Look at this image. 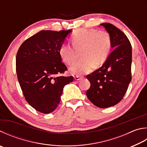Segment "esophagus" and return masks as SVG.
Segmentation results:
<instances>
[{
	"instance_id": "1",
	"label": "esophagus",
	"mask_w": 147,
	"mask_h": 147,
	"mask_svg": "<svg viewBox=\"0 0 147 147\" xmlns=\"http://www.w3.org/2000/svg\"><path fill=\"white\" fill-rule=\"evenodd\" d=\"M81 79H82V78H81V77H80L79 76H74V80H76V81H78V80H80Z\"/></svg>"
}]
</instances>
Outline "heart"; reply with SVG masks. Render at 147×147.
<instances>
[{"mask_svg":"<svg viewBox=\"0 0 147 147\" xmlns=\"http://www.w3.org/2000/svg\"><path fill=\"white\" fill-rule=\"evenodd\" d=\"M71 40L73 45L69 42L62 44L60 54L63 60L70 65L78 59L80 53L82 59L69 68L73 74L80 75L89 72L94 65H101L106 62L111 53V38L105 31L80 29L73 34Z\"/></svg>","mask_w":147,"mask_h":147,"instance_id":"1","label":"heart"}]
</instances>
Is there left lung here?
Instances as JSON below:
<instances>
[{
	"instance_id": "obj_1",
	"label": "left lung",
	"mask_w": 147,
	"mask_h": 147,
	"mask_svg": "<svg viewBox=\"0 0 147 147\" xmlns=\"http://www.w3.org/2000/svg\"><path fill=\"white\" fill-rule=\"evenodd\" d=\"M100 25L109 33L114 49L100 68L87 75L90 87L86 95L98 107L107 108L123 99L131 81L132 47L127 36L116 26Z\"/></svg>"
}]
</instances>
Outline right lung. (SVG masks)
Masks as SVG:
<instances>
[{
    "label": "right lung",
    "mask_w": 147,
    "mask_h": 147,
    "mask_svg": "<svg viewBox=\"0 0 147 147\" xmlns=\"http://www.w3.org/2000/svg\"><path fill=\"white\" fill-rule=\"evenodd\" d=\"M72 30H42L23 42L16 57V71L26 101L35 110L52 113L60 101L63 87L73 76H63L67 68L60 49Z\"/></svg>",
    "instance_id": "add662e5"
}]
</instances>
